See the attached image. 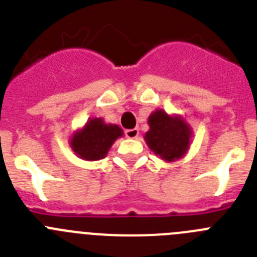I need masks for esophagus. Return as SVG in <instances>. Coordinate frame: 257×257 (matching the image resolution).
Segmentation results:
<instances>
[{
    "mask_svg": "<svg viewBox=\"0 0 257 257\" xmlns=\"http://www.w3.org/2000/svg\"><path fill=\"white\" fill-rule=\"evenodd\" d=\"M124 135L127 138H130V139H135L139 136V128H130V130L124 131Z\"/></svg>",
    "mask_w": 257,
    "mask_h": 257,
    "instance_id": "1",
    "label": "esophagus"
}]
</instances>
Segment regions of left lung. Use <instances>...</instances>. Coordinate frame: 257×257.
I'll return each instance as SVG.
<instances>
[{
  "instance_id": "left-lung-1",
  "label": "left lung",
  "mask_w": 257,
  "mask_h": 257,
  "mask_svg": "<svg viewBox=\"0 0 257 257\" xmlns=\"http://www.w3.org/2000/svg\"><path fill=\"white\" fill-rule=\"evenodd\" d=\"M148 123L151 130L145 134V142L156 156L175 161L188 151L192 131L181 118L156 110L149 115Z\"/></svg>"
}]
</instances>
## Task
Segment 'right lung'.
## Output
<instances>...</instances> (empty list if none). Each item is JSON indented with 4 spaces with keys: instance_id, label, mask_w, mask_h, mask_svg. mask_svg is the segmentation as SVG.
I'll return each instance as SVG.
<instances>
[{
    "instance_id": "right-lung-1",
    "label": "right lung",
    "mask_w": 257,
    "mask_h": 257,
    "mask_svg": "<svg viewBox=\"0 0 257 257\" xmlns=\"http://www.w3.org/2000/svg\"><path fill=\"white\" fill-rule=\"evenodd\" d=\"M119 136H122V130L117 124H105L101 118H92L83 130L74 134L70 145L83 160L96 161L106 156L109 148Z\"/></svg>"
}]
</instances>
